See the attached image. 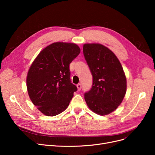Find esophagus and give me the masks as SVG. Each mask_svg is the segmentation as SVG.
<instances>
[{"instance_id": "1", "label": "esophagus", "mask_w": 155, "mask_h": 155, "mask_svg": "<svg viewBox=\"0 0 155 155\" xmlns=\"http://www.w3.org/2000/svg\"><path fill=\"white\" fill-rule=\"evenodd\" d=\"M77 87H78V91H81V85L80 83H78L77 85Z\"/></svg>"}]
</instances>
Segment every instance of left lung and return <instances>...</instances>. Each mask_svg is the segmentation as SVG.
<instances>
[{"instance_id":"left-lung-1","label":"left lung","mask_w":155,"mask_h":155,"mask_svg":"<svg viewBox=\"0 0 155 155\" xmlns=\"http://www.w3.org/2000/svg\"><path fill=\"white\" fill-rule=\"evenodd\" d=\"M83 50L92 75V86L85 93V101L96 114L107 115L118 108L125 95L124 69L116 55L104 45L85 44Z\"/></svg>"}]
</instances>
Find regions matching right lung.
Returning <instances> with one entry per match:
<instances>
[{
    "mask_svg": "<svg viewBox=\"0 0 155 155\" xmlns=\"http://www.w3.org/2000/svg\"><path fill=\"white\" fill-rule=\"evenodd\" d=\"M80 51L74 43L57 42L46 46L32 63L27 74V90L33 104L45 115L61 113L77 91L70 81L69 65Z\"/></svg>",
    "mask_w": 155,
    "mask_h": 155,
    "instance_id": "right-lung-1",
    "label": "right lung"
}]
</instances>
